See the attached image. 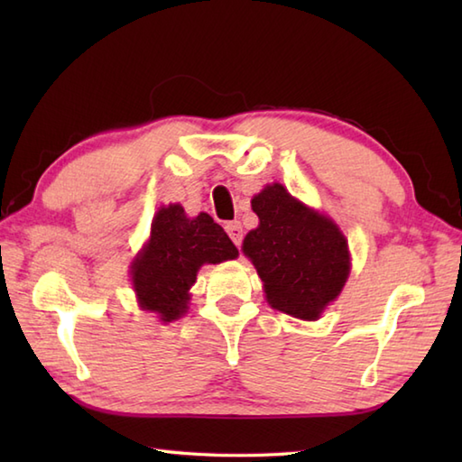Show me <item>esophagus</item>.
Wrapping results in <instances>:
<instances>
[{
	"instance_id": "34e87169",
	"label": "esophagus",
	"mask_w": 462,
	"mask_h": 462,
	"mask_svg": "<svg viewBox=\"0 0 462 462\" xmlns=\"http://www.w3.org/2000/svg\"><path fill=\"white\" fill-rule=\"evenodd\" d=\"M226 232H228L230 240L240 248L242 246V236H244V234H242V224L236 222V220L228 222V224H226Z\"/></svg>"
}]
</instances>
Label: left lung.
Listing matches in <instances>:
<instances>
[{"label":"left lung","instance_id":"obj_1","mask_svg":"<svg viewBox=\"0 0 462 462\" xmlns=\"http://www.w3.org/2000/svg\"><path fill=\"white\" fill-rule=\"evenodd\" d=\"M252 210L260 224L246 234L242 250L258 270L268 303L291 318L316 321L349 278L346 236L278 182L254 196Z\"/></svg>","mask_w":462,"mask_h":462}]
</instances>
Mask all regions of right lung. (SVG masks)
Segmentation results:
<instances>
[{
	"mask_svg": "<svg viewBox=\"0 0 462 462\" xmlns=\"http://www.w3.org/2000/svg\"><path fill=\"white\" fill-rule=\"evenodd\" d=\"M236 256L238 248L208 214L189 218L180 204L162 206L152 218L149 242L131 266L139 306L164 323L182 318L200 266Z\"/></svg>",
	"mask_w": 462,
	"mask_h": 462,
	"instance_id": "right-lung-1",
	"label": "right lung"
}]
</instances>
